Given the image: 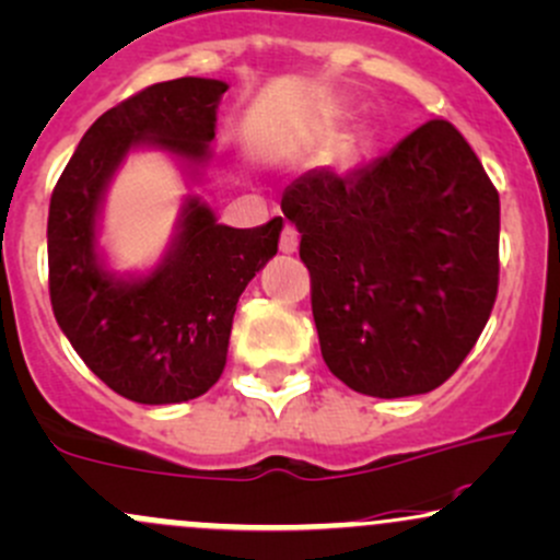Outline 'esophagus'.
Instances as JSON below:
<instances>
[{
  "label": "esophagus",
  "mask_w": 560,
  "mask_h": 560,
  "mask_svg": "<svg viewBox=\"0 0 560 560\" xmlns=\"http://www.w3.org/2000/svg\"><path fill=\"white\" fill-rule=\"evenodd\" d=\"M300 247V233L294 225L287 223L284 231H281V242H279V249L284 252V255H292V252H298Z\"/></svg>",
  "instance_id": "esophagus-1"
}]
</instances>
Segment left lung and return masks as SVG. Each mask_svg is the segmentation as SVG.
I'll return each mask as SVG.
<instances>
[{
	"instance_id": "1",
	"label": "left lung",
	"mask_w": 560,
	"mask_h": 560,
	"mask_svg": "<svg viewBox=\"0 0 560 560\" xmlns=\"http://www.w3.org/2000/svg\"><path fill=\"white\" fill-rule=\"evenodd\" d=\"M303 233L329 372L355 393L439 388L476 346L500 284V194L468 140L430 119L377 162L311 170L281 196Z\"/></svg>"
}]
</instances>
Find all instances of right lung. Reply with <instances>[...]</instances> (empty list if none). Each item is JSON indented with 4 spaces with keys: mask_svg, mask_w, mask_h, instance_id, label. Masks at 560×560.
<instances>
[{
    "mask_svg": "<svg viewBox=\"0 0 560 560\" xmlns=\"http://www.w3.org/2000/svg\"><path fill=\"white\" fill-rule=\"evenodd\" d=\"M225 90L218 79L183 77L135 92L84 132L52 190V313L84 364L130 401L180 404L218 383L238 298L279 249L281 218L231 229L199 199L186 201L175 242L149 276L119 279L95 249L103 190L127 153L156 145L207 162Z\"/></svg>",
    "mask_w": 560,
    "mask_h": 560,
    "instance_id": "obj_1",
    "label": "right lung"
}]
</instances>
